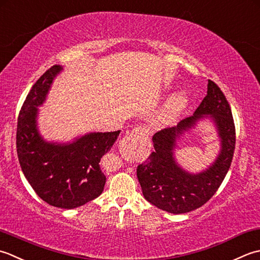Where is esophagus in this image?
<instances>
[{
    "label": "esophagus",
    "mask_w": 260,
    "mask_h": 260,
    "mask_svg": "<svg viewBox=\"0 0 260 260\" xmlns=\"http://www.w3.org/2000/svg\"><path fill=\"white\" fill-rule=\"evenodd\" d=\"M146 136V134L140 128H135L128 135H125L119 142V150L122 155H131L138 147L139 141Z\"/></svg>",
    "instance_id": "34e87169"
}]
</instances>
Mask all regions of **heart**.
Segmentation results:
<instances>
[{
	"label": "heart",
	"instance_id": "1",
	"mask_svg": "<svg viewBox=\"0 0 260 260\" xmlns=\"http://www.w3.org/2000/svg\"><path fill=\"white\" fill-rule=\"evenodd\" d=\"M186 103V94L183 92L174 94L173 96L167 101L165 107L162 108L159 116H158V121H159L160 123L171 122V121H173L179 113H181V111L185 108Z\"/></svg>",
	"mask_w": 260,
	"mask_h": 260
}]
</instances>
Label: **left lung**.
Instances as JSON below:
<instances>
[{
    "label": "left lung",
    "instance_id": "8db88e82",
    "mask_svg": "<svg viewBox=\"0 0 260 260\" xmlns=\"http://www.w3.org/2000/svg\"><path fill=\"white\" fill-rule=\"evenodd\" d=\"M211 114L222 142L216 162L205 172L190 175L173 160L174 139L202 117ZM155 150L137 167V177L145 199L156 208L174 214L197 210L213 197L229 171L236 146V126L231 108L223 92L209 79L208 94L194 115L182 120L174 128L158 131L152 137Z\"/></svg>",
    "mask_w": 260,
    "mask_h": 260
}]
</instances>
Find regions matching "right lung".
<instances>
[{"instance_id":"obj_1","label":"right lung","mask_w":260,"mask_h":260,"mask_svg":"<svg viewBox=\"0 0 260 260\" xmlns=\"http://www.w3.org/2000/svg\"><path fill=\"white\" fill-rule=\"evenodd\" d=\"M60 70V66H51L26 95L18 116L17 152L26 181L41 200L56 208L74 209L103 192L107 177L100 161L120 130L84 136L70 145L48 144L41 139L36 125L37 108L44 103Z\"/></svg>"}]
</instances>
